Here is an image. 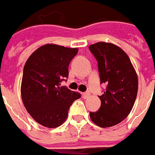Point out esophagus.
I'll use <instances>...</instances> for the list:
<instances>
[{
  "mask_svg": "<svg viewBox=\"0 0 155 155\" xmlns=\"http://www.w3.org/2000/svg\"><path fill=\"white\" fill-rule=\"evenodd\" d=\"M89 93H87V92H86V93H83V97H84V98H87V97L89 96Z\"/></svg>",
  "mask_w": 155,
  "mask_h": 155,
  "instance_id": "1",
  "label": "esophagus"
}]
</instances>
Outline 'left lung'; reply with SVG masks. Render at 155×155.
<instances>
[{"label": "left lung", "mask_w": 155, "mask_h": 155, "mask_svg": "<svg viewBox=\"0 0 155 155\" xmlns=\"http://www.w3.org/2000/svg\"><path fill=\"white\" fill-rule=\"evenodd\" d=\"M89 49L97 59L101 83L107 84L99 96L100 108L90 112V118L101 128H108L130 114L138 93V75L127 53L118 46L99 41Z\"/></svg>", "instance_id": "1"}]
</instances>
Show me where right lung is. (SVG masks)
Here are the masks:
<instances>
[{"label": "right lung", "mask_w": 155, "mask_h": 155, "mask_svg": "<svg viewBox=\"0 0 155 155\" xmlns=\"http://www.w3.org/2000/svg\"><path fill=\"white\" fill-rule=\"evenodd\" d=\"M78 48L46 44L32 52L23 68L21 94L29 114L47 128L62 125L72 103L80 93L61 87L68 78V66L78 53Z\"/></svg>", "instance_id": "obj_1"}]
</instances>
